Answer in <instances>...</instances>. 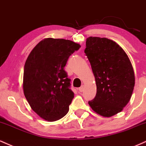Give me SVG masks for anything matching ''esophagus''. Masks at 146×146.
Instances as JSON below:
<instances>
[{
    "label": "esophagus",
    "instance_id": "34e87169",
    "mask_svg": "<svg viewBox=\"0 0 146 146\" xmlns=\"http://www.w3.org/2000/svg\"><path fill=\"white\" fill-rule=\"evenodd\" d=\"M84 89H85V87H84L83 85H82L81 87L78 88V91H79L80 92H83V91H84Z\"/></svg>",
    "mask_w": 146,
    "mask_h": 146
}]
</instances>
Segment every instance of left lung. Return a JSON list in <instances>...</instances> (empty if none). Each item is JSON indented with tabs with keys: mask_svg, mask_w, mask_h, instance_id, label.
<instances>
[{
	"mask_svg": "<svg viewBox=\"0 0 146 146\" xmlns=\"http://www.w3.org/2000/svg\"><path fill=\"white\" fill-rule=\"evenodd\" d=\"M85 53L90 61L96 83V95L89 101L93 110L103 117L121 112L131 100L135 74L125 51L105 37L86 39Z\"/></svg>",
	"mask_w": 146,
	"mask_h": 146,
	"instance_id": "8db88e82",
	"label": "left lung"
}]
</instances>
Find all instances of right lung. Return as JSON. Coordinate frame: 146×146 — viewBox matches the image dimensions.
Here are the masks:
<instances>
[{
    "label": "right lung",
    "mask_w": 146,
    "mask_h": 146,
    "mask_svg": "<svg viewBox=\"0 0 146 146\" xmlns=\"http://www.w3.org/2000/svg\"><path fill=\"white\" fill-rule=\"evenodd\" d=\"M80 48L72 41L50 37L39 42L27 57L24 94L31 109L42 119L59 120L69 111L74 95L64 67L69 56Z\"/></svg>",
    "instance_id": "right-lung-1"
}]
</instances>
